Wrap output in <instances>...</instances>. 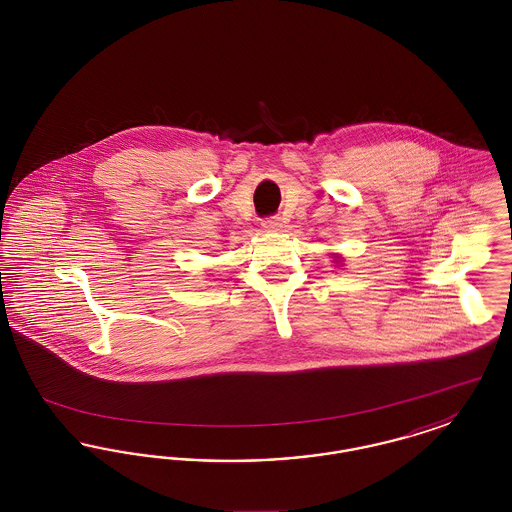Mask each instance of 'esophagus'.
<instances>
[{
    "instance_id": "1",
    "label": "esophagus",
    "mask_w": 512,
    "mask_h": 512,
    "mask_svg": "<svg viewBox=\"0 0 512 512\" xmlns=\"http://www.w3.org/2000/svg\"><path fill=\"white\" fill-rule=\"evenodd\" d=\"M261 226L268 232H276V230L282 228V220H280V217H268V219L261 222Z\"/></svg>"
}]
</instances>
